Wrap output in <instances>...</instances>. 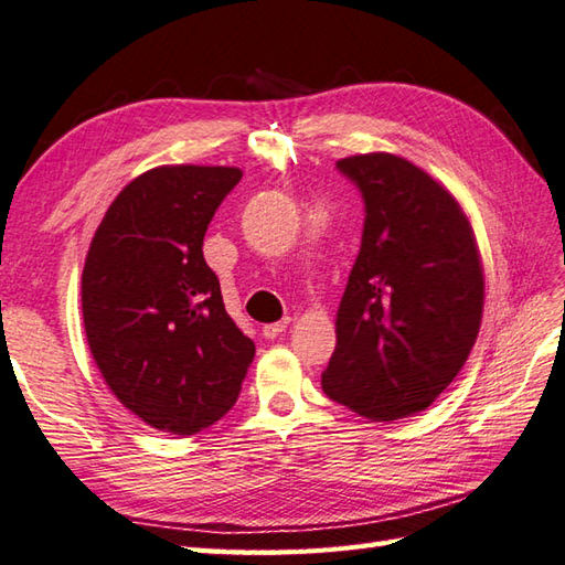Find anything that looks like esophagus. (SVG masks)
I'll list each match as a JSON object with an SVG mask.
<instances>
[{"label":"esophagus","mask_w":565,"mask_h":565,"mask_svg":"<svg viewBox=\"0 0 565 565\" xmlns=\"http://www.w3.org/2000/svg\"><path fill=\"white\" fill-rule=\"evenodd\" d=\"M287 323H290V319H282V321H275V323H266L263 326V335L266 338H278L285 329H287Z\"/></svg>","instance_id":"34e87169"}]
</instances>
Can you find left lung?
Returning <instances> with one entry per match:
<instances>
[{"mask_svg": "<svg viewBox=\"0 0 565 565\" xmlns=\"http://www.w3.org/2000/svg\"><path fill=\"white\" fill-rule=\"evenodd\" d=\"M335 169L358 185L365 224L321 386L370 420L416 416L452 384L479 335V246L457 200L404 157L358 154Z\"/></svg>", "mask_w": 565, "mask_h": 565, "instance_id": "1", "label": "left lung"}]
</instances>
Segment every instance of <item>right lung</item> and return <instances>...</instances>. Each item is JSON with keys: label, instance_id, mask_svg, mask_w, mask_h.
Segmentation results:
<instances>
[{"label": "right lung", "instance_id": "obj_1", "mask_svg": "<svg viewBox=\"0 0 565 565\" xmlns=\"http://www.w3.org/2000/svg\"><path fill=\"white\" fill-rule=\"evenodd\" d=\"M234 167H159L122 188L82 273V315L96 367L125 408L157 430L193 435L242 392L254 341L222 302L203 239Z\"/></svg>", "mask_w": 565, "mask_h": 565}]
</instances>
